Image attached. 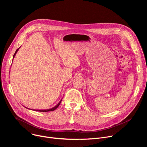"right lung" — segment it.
Returning <instances> with one entry per match:
<instances>
[{
    "instance_id": "obj_1",
    "label": "right lung",
    "mask_w": 147,
    "mask_h": 147,
    "mask_svg": "<svg viewBox=\"0 0 147 147\" xmlns=\"http://www.w3.org/2000/svg\"><path fill=\"white\" fill-rule=\"evenodd\" d=\"M19 48H18L17 50H16V52H15V53L14 54V55H13V58H14V57L15 56V55H16V53L17 52V51H18V49H19ZM61 100L62 99H61L60 100V101L58 103V104L57 105H56L55 107H53V108H51V109H46V110H35V109H31V110H33V111H38V112H49V111H55L56 109H57V107L59 106V105L60 104V103H61ZM27 109H29V108H26Z\"/></svg>"
}]
</instances>
